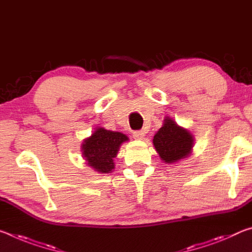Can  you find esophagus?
<instances>
[{
    "instance_id": "1",
    "label": "esophagus",
    "mask_w": 252,
    "mask_h": 252,
    "mask_svg": "<svg viewBox=\"0 0 252 252\" xmlns=\"http://www.w3.org/2000/svg\"><path fill=\"white\" fill-rule=\"evenodd\" d=\"M144 136H146L144 131H135V132H133V138L136 139V140H142Z\"/></svg>"
}]
</instances>
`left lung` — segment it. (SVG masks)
Wrapping results in <instances>:
<instances>
[{"label":"left lung","mask_w":252,"mask_h":252,"mask_svg":"<svg viewBox=\"0 0 252 252\" xmlns=\"http://www.w3.org/2000/svg\"><path fill=\"white\" fill-rule=\"evenodd\" d=\"M152 142L162 162L172 164L191 155L194 138L189 130L177 125L172 118L165 117Z\"/></svg>","instance_id":"obj_1"}]
</instances>
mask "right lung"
<instances>
[{"mask_svg":"<svg viewBox=\"0 0 252 252\" xmlns=\"http://www.w3.org/2000/svg\"><path fill=\"white\" fill-rule=\"evenodd\" d=\"M129 141L122 132L110 131L97 126L91 136L81 144L83 159L89 167L99 173H111L114 170L113 159L117 157L121 144Z\"/></svg>","mask_w":252,"mask_h":252,"instance_id":"obj_1","label":"right lung"}]
</instances>
